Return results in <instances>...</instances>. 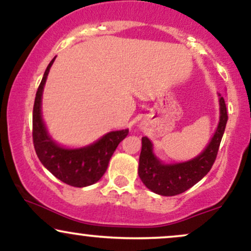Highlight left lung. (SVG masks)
Masks as SVG:
<instances>
[{"label":"left lung","mask_w":251,"mask_h":251,"mask_svg":"<svg viewBox=\"0 0 251 251\" xmlns=\"http://www.w3.org/2000/svg\"><path fill=\"white\" fill-rule=\"evenodd\" d=\"M220 96V123L209 145L200 155L184 163L164 164L155 157L152 143L148 137L142 138L138 175L148 189L162 196H176L194 186L214 165L227 122L224 98Z\"/></svg>","instance_id":"left-lung-1"}]
</instances>
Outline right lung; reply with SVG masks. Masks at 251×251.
I'll return each instance as SVG.
<instances>
[{
	"label": "right lung",
	"instance_id": "1",
	"mask_svg": "<svg viewBox=\"0 0 251 251\" xmlns=\"http://www.w3.org/2000/svg\"><path fill=\"white\" fill-rule=\"evenodd\" d=\"M48 65L37 88L33 108V143L40 162L57 179L75 188L92 185L102 177L117 146L128 134V129L113 131L98 142L81 149H65L51 140L41 117V98L43 86L53 65Z\"/></svg>",
	"mask_w": 251,
	"mask_h": 251
}]
</instances>
